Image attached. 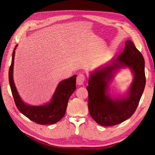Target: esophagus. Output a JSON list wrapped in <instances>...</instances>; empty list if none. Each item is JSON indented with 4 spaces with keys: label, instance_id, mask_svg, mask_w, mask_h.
<instances>
[{
    "label": "esophagus",
    "instance_id": "1",
    "mask_svg": "<svg viewBox=\"0 0 155 155\" xmlns=\"http://www.w3.org/2000/svg\"><path fill=\"white\" fill-rule=\"evenodd\" d=\"M85 79V77L83 74H79L77 77V83L78 85H81L83 84Z\"/></svg>",
    "mask_w": 155,
    "mask_h": 155
}]
</instances>
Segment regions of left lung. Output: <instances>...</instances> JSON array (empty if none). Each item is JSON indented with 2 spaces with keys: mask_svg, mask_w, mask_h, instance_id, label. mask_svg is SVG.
<instances>
[{
  "mask_svg": "<svg viewBox=\"0 0 155 155\" xmlns=\"http://www.w3.org/2000/svg\"><path fill=\"white\" fill-rule=\"evenodd\" d=\"M126 67L134 74V80L126 97L112 98L108 93L109 85L116 72ZM145 83L144 58L134 43L127 40L120 56L90 74L86 90L91 117L103 126H114L126 121L135 112Z\"/></svg>",
  "mask_w": 155,
  "mask_h": 155,
  "instance_id": "obj_1",
  "label": "left lung"
}]
</instances>
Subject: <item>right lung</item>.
I'll use <instances>...</instances> for the list:
<instances>
[{
  "instance_id": "obj_1",
  "label": "right lung",
  "mask_w": 155,
  "mask_h": 155,
  "mask_svg": "<svg viewBox=\"0 0 155 155\" xmlns=\"http://www.w3.org/2000/svg\"><path fill=\"white\" fill-rule=\"evenodd\" d=\"M16 45L12 53V60L9 69L8 78L12 95L19 111L32 121L41 124H53L60 121L64 116L69 97L76 89V77L74 75L71 78L61 81L50 101L42 105L35 106L25 103L20 97L13 80V65Z\"/></svg>"
}]
</instances>
